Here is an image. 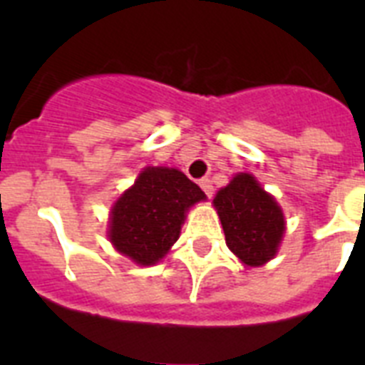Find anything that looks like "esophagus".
Listing matches in <instances>:
<instances>
[{
	"label": "esophagus",
	"instance_id": "obj_1",
	"mask_svg": "<svg viewBox=\"0 0 365 365\" xmlns=\"http://www.w3.org/2000/svg\"><path fill=\"white\" fill-rule=\"evenodd\" d=\"M199 186H201L202 192H205L208 197H212V195H214V186H212L210 179H201L199 180Z\"/></svg>",
	"mask_w": 365,
	"mask_h": 365
}]
</instances>
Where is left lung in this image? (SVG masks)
I'll return each mask as SVG.
<instances>
[{
	"label": "left lung",
	"mask_w": 365,
	"mask_h": 365,
	"mask_svg": "<svg viewBox=\"0 0 365 365\" xmlns=\"http://www.w3.org/2000/svg\"><path fill=\"white\" fill-rule=\"evenodd\" d=\"M227 245L245 265L257 267L276 254L285 232L282 208L248 173H240L214 199Z\"/></svg>",
	"instance_id": "obj_1"
}]
</instances>
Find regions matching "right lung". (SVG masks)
I'll list each match as a JSON object with an SVG mask.
<instances>
[{
	"label": "right lung",
	"instance_id": "obj_1",
	"mask_svg": "<svg viewBox=\"0 0 365 365\" xmlns=\"http://www.w3.org/2000/svg\"><path fill=\"white\" fill-rule=\"evenodd\" d=\"M206 195L173 168H146L115 202L109 240L138 265H153L180 234L185 212Z\"/></svg>",
	"mask_w": 365,
	"mask_h": 365
}]
</instances>
